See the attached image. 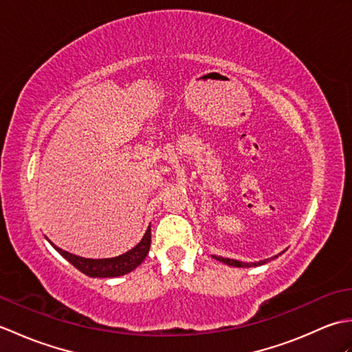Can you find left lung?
<instances>
[{
	"label": "left lung",
	"instance_id": "8db88e82",
	"mask_svg": "<svg viewBox=\"0 0 352 352\" xmlns=\"http://www.w3.org/2000/svg\"><path fill=\"white\" fill-rule=\"evenodd\" d=\"M216 260L223 261L226 265L230 266H236V267H251V266H260V265H265L266 261H257V263H243V261H239V260H233V258H226V257H219V256H213ZM276 257V256H275Z\"/></svg>",
	"mask_w": 352,
	"mask_h": 352
}]
</instances>
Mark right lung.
Segmentation results:
<instances>
[{"mask_svg":"<svg viewBox=\"0 0 352 352\" xmlns=\"http://www.w3.org/2000/svg\"><path fill=\"white\" fill-rule=\"evenodd\" d=\"M52 246L83 274L89 276H100V278H111V276H121L131 272L133 269H136L145 260L149 246H151V226L148 227L142 241L133 250L126 251L122 256L111 258H85L74 256V254L68 251H63L56 245Z\"/></svg>","mask_w":352,"mask_h":352,"instance_id":"right-lung-1","label":"right lung"}]
</instances>
